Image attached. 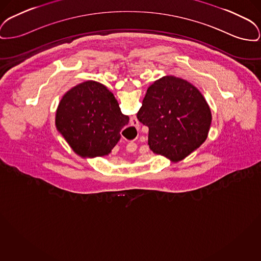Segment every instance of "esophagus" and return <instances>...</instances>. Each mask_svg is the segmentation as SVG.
I'll return each mask as SVG.
<instances>
[{
  "instance_id": "obj_1",
  "label": "esophagus",
  "mask_w": 261,
  "mask_h": 261,
  "mask_svg": "<svg viewBox=\"0 0 261 261\" xmlns=\"http://www.w3.org/2000/svg\"><path fill=\"white\" fill-rule=\"evenodd\" d=\"M130 122H131V126H134V127H138L139 126L138 119H137L136 117H132V118H131V120H130ZM129 147L131 148L132 152H133V151H135V150H136V148H137V146H136V144H135V143H130V144H129Z\"/></svg>"
}]
</instances>
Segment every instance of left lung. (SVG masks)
<instances>
[{
	"instance_id": "8db88e82",
	"label": "left lung",
	"mask_w": 261,
	"mask_h": 261,
	"mask_svg": "<svg viewBox=\"0 0 261 261\" xmlns=\"http://www.w3.org/2000/svg\"><path fill=\"white\" fill-rule=\"evenodd\" d=\"M137 118L149 127L151 151L177 163L206 141L212 113L196 87L181 77L165 76L148 88Z\"/></svg>"
}]
</instances>
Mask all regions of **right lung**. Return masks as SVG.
<instances>
[{
  "label": "right lung",
  "instance_id": "1",
  "mask_svg": "<svg viewBox=\"0 0 261 261\" xmlns=\"http://www.w3.org/2000/svg\"><path fill=\"white\" fill-rule=\"evenodd\" d=\"M128 122L113 93L95 81H86L66 92L55 116L57 131L84 159L108 155Z\"/></svg>",
  "mask_w": 261,
  "mask_h": 261
}]
</instances>
